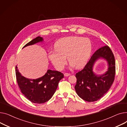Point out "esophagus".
<instances>
[{"mask_svg":"<svg viewBox=\"0 0 127 127\" xmlns=\"http://www.w3.org/2000/svg\"><path fill=\"white\" fill-rule=\"evenodd\" d=\"M70 73H65L64 74V76H70Z\"/></svg>","mask_w":127,"mask_h":127,"instance_id":"1","label":"esophagus"}]
</instances>
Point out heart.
I'll list each match as a JSON object with an SVG mask.
<instances>
[{"label": "heart", "instance_id": "1", "mask_svg": "<svg viewBox=\"0 0 127 127\" xmlns=\"http://www.w3.org/2000/svg\"><path fill=\"white\" fill-rule=\"evenodd\" d=\"M55 50L48 53L50 60L58 70L64 69L66 64V58L72 67L80 68L84 66L90 57L92 44L87 38L80 36L64 37L56 41Z\"/></svg>", "mask_w": 127, "mask_h": 127}]
</instances>
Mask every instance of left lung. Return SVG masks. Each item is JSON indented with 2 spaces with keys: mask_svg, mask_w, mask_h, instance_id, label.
I'll return each instance as SVG.
<instances>
[{
  "mask_svg": "<svg viewBox=\"0 0 127 127\" xmlns=\"http://www.w3.org/2000/svg\"><path fill=\"white\" fill-rule=\"evenodd\" d=\"M107 63V71L98 75L93 71L94 65L99 59ZM115 74V58L110 48L105 46L97 50L83 70L76 74L77 78L75 89L76 93L84 100L93 102L105 95L112 85Z\"/></svg>",
  "mask_w": 127,
  "mask_h": 127,
  "instance_id": "obj_1",
  "label": "left lung"
}]
</instances>
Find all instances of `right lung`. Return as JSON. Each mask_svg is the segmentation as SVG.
<instances>
[{"mask_svg": "<svg viewBox=\"0 0 127 127\" xmlns=\"http://www.w3.org/2000/svg\"><path fill=\"white\" fill-rule=\"evenodd\" d=\"M43 41L42 37L38 36L26 44L23 48ZM16 76L22 93L30 101L35 103H43L50 99L56 90L59 81L64 78V74L61 72L49 69L41 77L27 78L21 75L17 66Z\"/></svg>", "mask_w": 127, "mask_h": 127, "instance_id": "obj_1", "label": "right lung"}]
</instances>
